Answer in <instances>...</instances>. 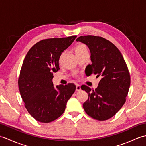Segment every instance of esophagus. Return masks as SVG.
<instances>
[{
  "instance_id": "obj_1",
  "label": "esophagus",
  "mask_w": 146,
  "mask_h": 146,
  "mask_svg": "<svg viewBox=\"0 0 146 146\" xmlns=\"http://www.w3.org/2000/svg\"><path fill=\"white\" fill-rule=\"evenodd\" d=\"M80 90H81V86H80V85L76 84V91H80Z\"/></svg>"
}]
</instances>
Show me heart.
Here are the masks:
<instances>
[{"label": "heart", "mask_w": 146, "mask_h": 146, "mask_svg": "<svg viewBox=\"0 0 146 146\" xmlns=\"http://www.w3.org/2000/svg\"><path fill=\"white\" fill-rule=\"evenodd\" d=\"M83 51H88L86 46L83 44H79L75 48V53L78 52H82Z\"/></svg>", "instance_id": "obj_1"}]
</instances>
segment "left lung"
<instances>
[{
  "label": "left lung",
  "mask_w": 146,
  "mask_h": 146,
  "mask_svg": "<svg viewBox=\"0 0 146 146\" xmlns=\"http://www.w3.org/2000/svg\"><path fill=\"white\" fill-rule=\"evenodd\" d=\"M76 41L88 46L92 64L86 75L100 76L97 88L92 90L85 85L81 88L88 94V99L83 104L85 112L97 120H106L114 116L125 104L131 84L128 67L112 42L102 37L80 36Z\"/></svg>",
  "instance_id": "obj_1"
}]
</instances>
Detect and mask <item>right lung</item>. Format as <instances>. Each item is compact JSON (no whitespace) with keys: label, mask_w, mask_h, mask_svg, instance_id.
I'll return each instance as SVG.
<instances>
[{"label":"right lung","mask_w":146,"mask_h":146,"mask_svg":"<svg viewBox=\"0 0 146 146\" xmlns=\"http://www.w3.org/2000/svg\"><path fill=\"white\" fill-rule=\"evenodd\" d=\"M76 36L43 39L27 52L18 79L24 106L34 119L42 123L57 119L64 113L67 101L75 91L74 83L60 85L55 88L53 73L60 70L59 60Z\"/></svg>","instance_id":"1"}]
</instances>
